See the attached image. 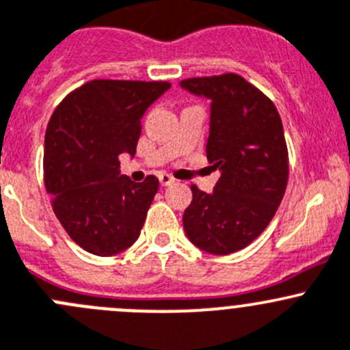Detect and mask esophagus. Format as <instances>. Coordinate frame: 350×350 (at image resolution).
Wrapping results in <instances>:
<instances>
[{"label": "esophagus", "instance_id": "34e87169", "mask_svg": "<svg viewBox=\"0 0 350 350\" xmlns=\"http://www.w3.org/2000/svg\"><path fill=\"white\" fill-rule=\"evenodd\" d=\"M158 178H160V183L163 187H167V185H172V183L175 182V178L172 175H168V174H161L160 176H158Z\"/></svg>", "mask_w": 350, "mask_h": 350}]
</instances>
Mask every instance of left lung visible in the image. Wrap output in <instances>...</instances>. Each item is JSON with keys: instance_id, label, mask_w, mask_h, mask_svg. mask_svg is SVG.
<instances>
[{"instance_id": "left-lung-1", "label": "left lung", "mask_w": 350, "mask_h": 350, "mask_svg": "<svg viewBox=\"0 0 350 350\" xmlns=\"http://www.w3.org/2000/svg\"><path fill=\"white\" fill-rule=\"evenodd\" d=\"M180 86L211 100L206 153L221 172L213 192L190 187L183 230L207 254H233L269 226L284 197L289 158L281 116L269 96L234 72L189 78Z\"/></svg>"}]
</instances>
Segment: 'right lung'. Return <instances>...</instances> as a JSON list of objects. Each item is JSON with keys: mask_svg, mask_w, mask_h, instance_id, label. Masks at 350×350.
I'll use <instances>...</instances> for the list:
<instances>
[{"mask_svg": "<svg viewBox=\"0 0 350 350\" xmlns=\"http://www.w3.org/2000/svg\"><path fill=\"white\" fill-rule=\"evenodd\" d=\"M168 81L92 79L54 110L44 141V182L59 223L83 250L112 257L139 238L160 182L120 175L136 154L141 119Z\"/></svg>", "mask_w": 350, "mask_h": 350, "instance_id": "right-lung-1", "label": "right lung"}]
</instances>
